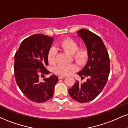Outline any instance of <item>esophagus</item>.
<instances>
[{
  "mask_svg": "<svg viewBox=\"0 0 128 128\" xmlns=\"http://www.w3.org/2000/svg\"><path fill=\"white\" fill-rule=\"evenodd\" d=\"M65 78H66L65 76H62V75H60V76H58V78H59L60 79H62Z\"/></svg>",
  "mask_w": 128,
  "mask_h": 128,
  "instance_id": "obj_1",
  "label": "esophagus"
}]
</instances>
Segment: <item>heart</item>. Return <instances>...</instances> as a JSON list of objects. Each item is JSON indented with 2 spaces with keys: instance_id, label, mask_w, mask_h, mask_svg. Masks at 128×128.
<instances>
[{
  "instance_id": "obj_1",
  "label": "heart",
  "mask_w": 128,
  "mask_h": 128,
  "mask_svg": "<svg viewBox=\"0 0 128 128\" xmlns=\"http://www.w3.org/2000/svg\"><path fill=\"white\" fill-rule=\"evenodd\" d=\"M60 49L65 50L71 55H73L74 60L78 64H84L88 59V51L84 48L78 49V44L76 41L72 39H66L62 40L58 44ZM56 49L52 48L49 50L48 55L49 62L53 64L55 62ZM78 67L76 64L69 65H59L55 67L54 72L62 76H68L78 70Z\"/></svg>"
}]
</instances>
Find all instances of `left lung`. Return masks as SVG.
<instances>
[{
  "instance_id": "left-lung-1",
  "label": "left lung",
  "mask_w": 128,
  "mask_h": 128,
  "mask_svg": "<svg viewBox=\"0 0 128 128\" xmlns=\"http://www.w3.org/2000/svg\"><path fill=\"white\" fill-rule=\"evenodd\" d=\"M84 42L88 51V61L78 74L85 82L79 81L68 89L70 96L79 102H88L101 93L107 83L110 73V58L107 49L99 36L86 29L77 32Z\"/></svg>"
}]
</instances>
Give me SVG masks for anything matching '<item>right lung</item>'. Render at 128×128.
<instances>
[{"mask_svg":"<svg viewBox=\"0 0 128 128\" xmlns=\"http://www.w3.org/2000/svg\"><path fill=\"white\" fill-rule=\"evenodd\" d=\"M54 38L37 34L24 39L15 55L14 74L16 82L24 95L33 102L42 103L50 99L58 78L52 75L39 80L50 73L46 66L48 65V55ZM41 70L39 71L37 69Z\"/></svg>","mask_w":128,"mask_h":128,"instance_id":"add662e5","label":"right lung"}]
</instances>
